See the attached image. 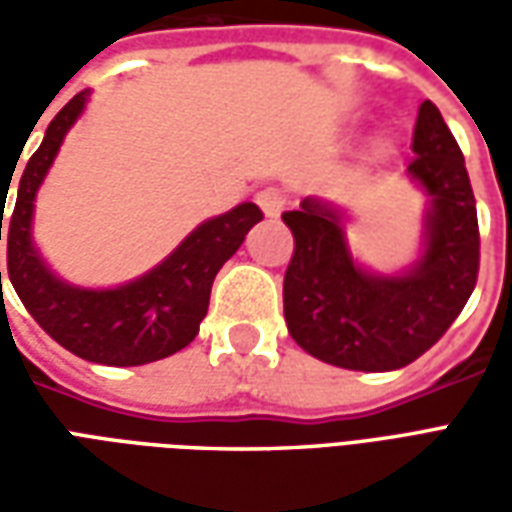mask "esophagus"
<instances>
[{
  "label": "esophagus",
  "mask_w": 512,
  "mask_h": 512,
  "mask_svg": "<svg viewBox=\"0 0 512 512\" xmlns=\"http://www.w3.org/2000/svg\"><path fill=\"white\" fill-rule=\"evenodd\" d=\"M257 205L263 208L266 216H279V213L285 211V205H288V194L285 191L274 189V186H268V189H260L257 191Z\"/></svg>",
  "instance_id": "obj_1"
}]
</instances>
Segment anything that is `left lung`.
<instances>
[{"mask_svg": "<svg viewBox=\"0 0 512 512\" xmlns=\"http://www.w3.org/2000/svg\"><path fill=\"white\" fill-rule=\"evenodd\" d=\"M408 175L430 194L425 255L408 274L373 277L348 252L340 213L307 197L282 222L293 233L282 301L290 337L315 359L384 373L439 343L477 285L480 227L463 153L436 104L419 106Z\"/></svg>", "mask_w": 512, "mask_h": 512, "instance_id": "1", "label": "left lung"}]
</instances>
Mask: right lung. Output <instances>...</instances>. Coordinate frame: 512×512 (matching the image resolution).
Segmentation results:
<instances>
[{
	"mask_svg": "<svg viewBox=\"0 0 512 512\" xmlns=\"http://www.w3.org/2000/svg\"><path fill=\"white\" fill-rule=\"evenodd\" d=\"M87 95L90 93L84 90L62 106L21 172L16 205L5 222L7 274L29 315L65 351L98 365H147L178 354L197 337L208 312L213 279L244 244V235L263 219V211L255 202H244L230 213L200 224L161 266L123 288L84 290L65 285L43 266L38 249L32 246L29 227L35 194L68 128L82 115ZM7 180H13V175ZM7 191L10 183L0 186L2 202H7ZM2 219L5 205L0 208V241Z\"/></svg>",
	"mask_w": 512,
	"mask_h": 512,
	"instance_id": "right-lung-1",
	"label": "right lung"
}]
</instances>
